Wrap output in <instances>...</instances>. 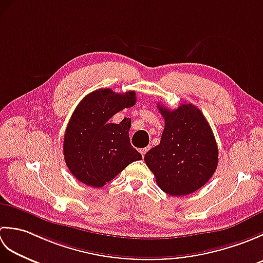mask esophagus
I'll use <instances>...</instances> for the list:
<instances>
[{"instance_id": "1", "label": "esophagus", "mask_w": 263, "mask_h": 263, "mask_svg": "<svg viewBox=\"0 0 263 263\" xmlns=\"http://www.w3.org/2000/svg\"><path fill=\"white\" fill-rule=\"evenodd\" d=\"M149 149H150V147H146V148L140 149V153H141V155H142V157H144V155H146V153L148 152Z\"/></svg>"}]
</instances>
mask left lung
Listing matches in <instances>:
<instances>
[{
    "mask_svg": "<svg viewBox=\"0 0 263 263\" xmlns=\"http://www.w3.org/2000/svg\"><path fill=\"white\" fill-rule=\"evenodd\" d=\"M165 119L160 143L144 156L158 186L173 197L191 194L210 180L218 165V147L209 123L192 104L176 109L157 105Z\"/></svg>",
    "mask_w": 263,
    "mask_h": 263,
    "instance_id": "8db88e82",
    "label": "left lung"
}]
</instances>
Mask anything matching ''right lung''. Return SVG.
<instances>
[{
	"label": "right lung",
	"mask_w": 263,
	"mask_h": 263,
	"mask_svg": "<svg viewBox=\"0 0 263 263\" xmlns=\"http://www.w3.org/2000/svg\"><path fill=\"white\" fill-rule=\"evenodd\" d=\"M136 99V91L116 93L105 88L87 95L77 106L65 130L63 154L78 181L102 187L127 165L142 159L130 143L131 120L109 122L120 110L132 107Z\"/></svg>",
	"instance_id": "1"
}]
</instances>
